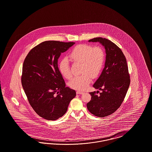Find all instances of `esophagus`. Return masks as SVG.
I'll return each instance as SVG.
<instances>
[{
	"label": "esophagus",
	"instance_id": "1",
	"mask_svg": "<svg viewBox=\"0 0 152 152\" xmlns=\"http://www.w3.org/2000/svg\"><path fill=\"white\" fill-rule=\"evenodd\" d=\"M84 92H82V91H77V92H76V94H83Z\"/></svg>",
	"mask_w": 152,
	"mask_h": 152
}]
</instances>
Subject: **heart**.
I'll list each match as a JSON object with an SVG mask.
<instances>
[{
  "label": "heart",
  "mask_w": 152,
  "mask_h": 152,
  "mask_svg": "<svg viewBox=\"0 0 152 152\" xmlns=\"http://www.w3.org/2000/svg\"><path fill=\"white\" fill-rule=\"evenodd\" d=\"M75 62L81 63V75L75 76L69 82V86L77 90H84L88 87L92 79L101 72L104 64L105 54L99 47H93L87 44L76 46L69 55ZM61 74L67 79H70L72 74L67 58H63L58 65Z\"/></svg>",
  "instance_id": "b5f03b06"
}]
</instances>
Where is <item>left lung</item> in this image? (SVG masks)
I'll return each mask as SVG.
<instances>
[{"label":"left lung","instance_id":"left-lung-1","mask_svg":"<svg viewBox=\"0 0 152 152\" xmlns=\"http://www.w3.org/2000/svg\"><path fill=\"white\" fill-rule=\"evenodd\" d=\"M88 42H99L105 50L104 68L93 86L102 92L99 95L96 92H90L91 100L87 104L92 114L104 117L113 113L124 101L130 85L128 68L123 52L110 40L96 37Z\"/></svg>","mask_w":152,"mask_h":152}]
</instances>
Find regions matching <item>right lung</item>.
<instances>
[{
  "label": "right lung",
  "mask_w": 152,
  "mask_h": 152,
  "mask_svg": "<svg viewBox=\"0 0 152 152\" xmlns=\"http://www.w3.org/2000/svg\"><path fill=\"white\" fill-rule=\"evenodd\" d=\"M75 43L45 41L29 51L22 69V84L31 106L39 116L56 120L63 116L76 91L65 87L58 59Z\"/></svg>",
  "instance_id": "obj_1"
}]
</instances>
